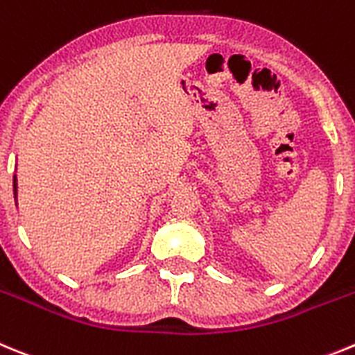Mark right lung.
Wrapping results in <instances>:
<instances>
[{"label":"right lung","instance_id":"add662e5","mask_svg":"<svg viewBox=\"0 0 355 355\" xmlns=\"http://www.w3.org/2000/svg\"><path fill=\"white\" fill-rule=\"evenodd\" d=\"M14 194H17V185H15V180H14Z\"/></svg>","mask_w":355,"mask_h":355}]
</instances>
